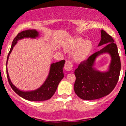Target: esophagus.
<instances>
[{"label": "esophagus", "instance_id": "esophagus-1", "mask_svg": "<svg viewBox=\"0 0 126 126\" xmlns=\"http://www.w3.org/2000/svg\"><path fill=\"white\" fill-rule=\"evenodd\" d=\"M73 69V64L70 61H66L64 64V69L66 71H71Z\"/></svg>", "mask_w": 126, "mask_h": 126}]
</instances>
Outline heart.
I'll return each instance as SVG.
<instances>
[{"instance_id": "b5f03b06", "label": "heart", "mask_w": 126, "mask_h": 126, "mask_svg": "<svg viewBox=\"0 0 126 126\" xmlns=\"http://www.w3.org/2000/svg\"><path fill=\"white\" fill-rule=\"evenodd\" d=\"M68 50L75 51L74 58L77 62H83L88 58L92 50V44L90 41H85L80 37L76 38L68 46Z\"/></svg>"}]
</instances>
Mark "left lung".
I'll use <instances>...</instances> for the list:
<instances>
[{"mask_svg":"<svg viewBox=\"0 0 126 126\" xmlns=\"http://www.w3.org/2000/svg\"><path fill=\"white\" fill-rule=\"evenodd\" d=\"M101 40L98 46L104 47L81 62L75 70V92L84 100H93L108 95L116 86L119 79L121 62L117 46L112 37L105 31L101 30ZM104 53L110 55L111 63L107 71L100 72L93 66L96 59Z\"/></svg>","mask_w":126,"mask_h":126,"instance_id":"8db88e82","label":"left lung"}]
</instances>
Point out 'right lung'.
<instances>
[{
    "mask_svg": "<svg viewBox=\"0 0 126 126\" xmlns=\"http://www.w3.org/2000/svg\"><path fill=\"white\" fill-rule=\"evenodd\" d=\"M39 32L35 30H28L22 31L18 33L16 37L13 40L12 46L7 57L6 66L8 64V61L9 55L12 52L14 46L16 44L18 40L25 38H36L38 37ZM65 60L52 63L50 66V72L47 79L45 80L43 85L38 89L34 91H23L18 89L11 82L9 76L8 69H6L7 77L10 86L19 96L22 98L31 101H46L51 98L54 94L59 83L64 77V73L63 72V68L64 67Z\"/></svg>",
    "mask_w": 126,
    "mask_h": 126,
    "instance_id": "add662e5",
    "label": "right lung"
}]
</instances>
